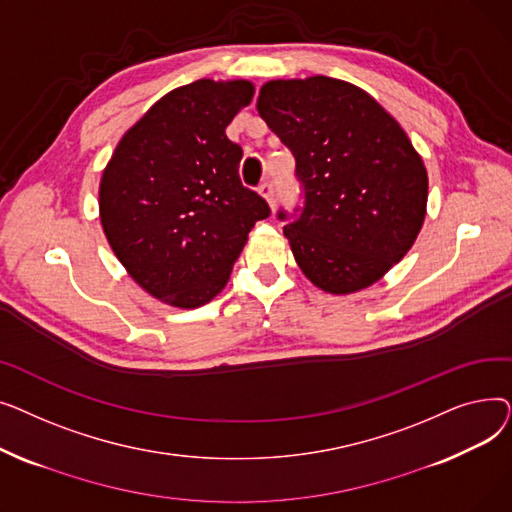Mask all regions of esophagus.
<instances>
[{"mask_svg": "<svg viewBox=\"0 0 512 512\" xmlns=\"http://www.w3.org/2000/svg\"><path fill=\"white\" fill-rule=\"evenodd\" d=\"M259 195L274 207V203H276V188H274L272 182H263L259 186Z\"/></svg>", "mask_w": 512, "mask_h": 512, "instance_id": "34e87169", "label": "esophagus"}]
</instances>
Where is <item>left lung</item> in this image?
Here are the masks:
<instances>
[{
	"mask_svg": "<svg viewBox=\"0 0 512 512\" xmlns=\"http://www.w3.org/2000/svg\"><path fill=\"white\" fill-rule=\"evenodd\" d=\"M257 112L297 159L303 207L278 218L301 272L330 294L378 282L425 220L427 172L407 132L369 93L330 76L270 80Z\"/></svg>",
	"mask_w": 512,
	"mask_h": 512,
	"instance_id": "8db88e82",
	"label": "left lung"
}]
</instances>
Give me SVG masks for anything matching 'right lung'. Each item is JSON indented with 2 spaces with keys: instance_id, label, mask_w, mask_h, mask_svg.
<instances>
[{
  "instance_id": "obj_1",
  "label": "right lung",
  "mask_w": 512,
  "mask_h": 512,
  "mask_svg": "<svg viewBox=\"0 0 512 512\" xmlns=\"http://www.w3.org/2000/svg\"><path fill=\"white\" fill-rule=\"evenodd\" d=\"M249 80L201 78L161 97L120 139L99 184L112 251L151 297L180 309L226 286L265 199L242 186L226 126L253 99Z\"/></svg>"
}]
</instances>
